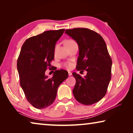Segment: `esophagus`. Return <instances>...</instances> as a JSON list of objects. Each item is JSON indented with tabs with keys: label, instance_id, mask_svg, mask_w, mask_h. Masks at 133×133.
Returning <instances> with one entry per match:
<instances>
[{
	"label": "esophagus",
	"instance_id": "34e87169",
	"mask_svg": "<svg viewBox=\"0 0 133 133\" xmlns=\"http://www.w3.org/2000/svg\"><path fill=\"white\" fill-rule=\"evenodd\" d=\"M68 74H69V76H70L72 75V73H71V72H70V71H69L68 72Z\"/></svg>",
	"mask_w": 133,
	"mask_h": 133
}]
</instances>
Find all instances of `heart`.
I'll list each match as a JSON object with an SVG mask.
<instances>
[{
  "instance_id": "1",
  "label": "heart",
  "mask_w": 133,
  "mask_h": 133,
  "mask_svg": "<svg viewBox=\"0 0 133 133\" xmlns=\"http://www.w3.org/2000/svg\"><path fill=\"white\" fill-rule=\"evenodd\" d=\"M76 43V42L75 40H68L66 42V44L67 46H68L70 44H71L73 43ZM63 66L65 68H66L67 69H70L72 67H73V63L71 62H64L63 64Z\"/></svg>"
}]
</instances>
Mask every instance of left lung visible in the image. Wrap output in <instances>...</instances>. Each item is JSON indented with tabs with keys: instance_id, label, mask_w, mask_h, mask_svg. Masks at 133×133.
<instances>
[{
	"instance_id": "8db88e82",
	"label": "left lung",
	"mask_w": 133,
	"mask_h": 133,
	"mask_svg": "<svg viewBox=\"0 0 133 133\" xmlns=\"http://www.w3.org/2000/svg\"><path fill=\"white\" fill-rule=\"evenodd\" d=\"M65 33L79 48L76 69L87 72L84 77L72 74L76 80L74 96L83 104H94L104 97L111 80L112 60L106 44L100 35L87 28L67 29Z\"/></svg>"
}]
</instances>
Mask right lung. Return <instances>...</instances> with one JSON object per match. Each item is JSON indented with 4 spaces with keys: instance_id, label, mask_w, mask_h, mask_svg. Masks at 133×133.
<instances>
[{
    "instance_id": "1",
    "label": "right lung",
    "mask_w": 133,
    "mask_h": 133,
    "mask_svg": "<svg viewBox=\"0 0 133 133\" xmlns=\"http://www.w3.org/2000/svg\"><path fill=\"white\" fill-rule=\"evenodd\" d=\"M64 30L45 31L29 38L22 47L17 62L20 84L27 100L36 109L50 106L58 86L68 77V72L63 69L56 70L50 78L45 75L54 59L56 42Z\"/></svg>"
}]
</instances>
